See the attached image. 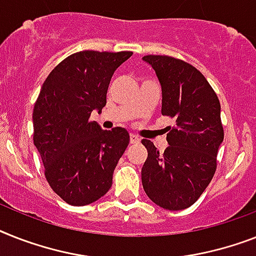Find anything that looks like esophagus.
Returning a JSON list of instances; mask_svg holds the SVG:
<instances>
[{
    "mask_svg": "<svg viewBox=\"0 0 256 256\" xmlns=\"http://www.w3.org/2000/svg\"><path fill=\"white\" fill-rule=\"evenodd\" d=\"M139 142H140V139H139L136 135L130 134V143H132V144H134V143H139Z\"/></svg>",
    "mask_w": 256,
    "mask_h": 256,
    "instance_id": "obj_1",
    "label": "esophagus"
}]
</instances>
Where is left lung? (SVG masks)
<instances>
[{
	"mask_svg": "<svg viewBox=\"0 0 256 256\" xmlns=\"http://www.w3.org/2000/svg\"><path fill=\"white\" fill-rule=\"evenodd\" d=\"M162 86V114L175 120L163 154L143 139L147 159L142 186L148 198L167 210H182L198 200L217 168L224 142L221 105L200 70L170 56L142 58Z\"/></svg>",
	"mask_w": 256,
	"mask_h": 256,
	"instance_id": "left-lung-1",
	"label": "left lung"
}]
</instances>
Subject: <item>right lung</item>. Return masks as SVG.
<instances>
[{
  "instance_id": "1",
  "label": "right lung",
  "mask_w": 256,
  "mask_h": 256,
  "mask_svg": "<svg viewBox=\"0 0 256 256\" xmlns=\"http://www.w3.org/2000/svg\"><path fill=\"white\" fill-rule=\"evenodd\" d=\"M132 55L76 52L43 82L32 112L34 144L50 186L70 205H89L109 190L130 142L126 128L102 130L89 117L106 105L112 76Z\"/></svg>"
}]
</instances>
